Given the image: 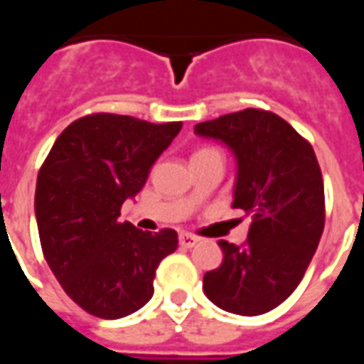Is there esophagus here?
<instances>
[{
    "label": "esophagus",
    "mask_w": 364,
    "mask_h": 364,
    "mask_svg": "<svg viewBox=\"0 0 364 364\" xmlns=\"http://www.w3.org/2000/svg\"><path fill=\"white\" fill-rule=\"evenodd\" d=\"M179 244L183 247H195L198 244V237L193 234H179Z\"/></svg>",
    "instance_id": "obj_1"
}]
</instances>
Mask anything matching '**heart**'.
Instances as JSON below:
<instances>
[{
    "label": "heart",
    "instance_id": "heart-1",
    "mask_svg": "<svg viewBox=\"0 0 364 364\" xmlns=\"http://www.w3.org/2000/svg\"><path fill=\"white\" fill-rule=\"evenodd\" d=\"M200 151H210V148H203V150H198V151H195V154H200Z\"/></svg>",
    "mask_w": 364,
    "mask_h": 364
}]
</instances>
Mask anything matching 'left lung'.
<instances>
[{
	"mask_svg": "<svg viewBox=\"0 0 364 364\" xmlns=\"http://www.w3.org/2000/svg\"><path fill=\"white\" fill-rule=\"evenodd\" d=\"M195 132L236 154L234 208L253 220L242 245L218 242L224 261L205 274L203 289L226 312L259 316L294 292L320 244L326 222L320 164L306 138L263 109L198 122Z\"/></svg>",
	"mask_w": 364,
	"mask_h": 364,
	"instance_id": "left-lung-1",
	"label": "left lung"
}]
</instances>
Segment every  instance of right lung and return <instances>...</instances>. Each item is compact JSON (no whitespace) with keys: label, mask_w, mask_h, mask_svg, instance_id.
Returning a JSON list of instances; mask_svg holds the SVG:
<instances>
[{"label":"right lung","mask_w":364,"mask_h":364,"mask_svg":"<svg viewBox=\"0 0 364 364\" xmlns=\"http://www.w3.org/2000/svg\"><path fill=\"white\" fill-rule=\"evenodd\" d=\"M181 127L85 114L64 128L41 166L35 214L44 259L91 316L117 320L140 310L154 294L159 261L177 250L175 230L142 232L119 216Z\"/></svg>","instance_id":"1"}]
</instances>
